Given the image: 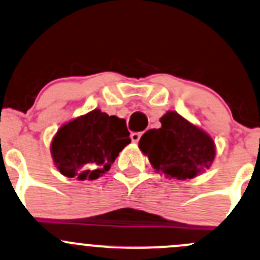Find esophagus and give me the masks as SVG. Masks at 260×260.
I'll list each match as a JSON object with an SVG mask.
<instances>
[{"label": "esophagus", "instance_id": "esophagus-1", "mask_svg": "<svg viewBox=\"0 0 260 260\" xmlns=\"http://www.w3.org/2000/svg\"><path fill=\"white\" fill-rule=\"evenodd\" d=\"M141 136H142V133H139V132L132 133V135H131V139H132L133 143H137V142L139 141V138H141Z\"/></svg>", "mask_w": 260, "mask_h": 260}]
</instances>
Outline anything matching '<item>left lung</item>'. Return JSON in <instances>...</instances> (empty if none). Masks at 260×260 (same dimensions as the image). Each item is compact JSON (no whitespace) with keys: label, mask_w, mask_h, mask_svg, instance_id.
I'll return each instance as SVG.
<instances>
[{"label":"left lung","mask_w":260,"mask_h":260,"mask_svg":"<svg viewBox=\"0 0 260 260\" xmlns=\"http://www.w3.org/2000/svg\"><path fill=\"white\" fill-rule=\"evenodd\" d=\"M159 121L162 127L147 131L138 143L157 173L169 179L185 180L210 168L217 151L206 131L176 111H168Z\"/></svg>","instance_id":"1"}]
</instances>
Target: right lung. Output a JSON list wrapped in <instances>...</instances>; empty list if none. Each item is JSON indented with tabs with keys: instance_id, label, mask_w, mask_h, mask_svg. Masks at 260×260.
Wrapping results in <instances>:
<instances>
[{
	"instance_id": "add662e5",
	"label": "right lung",
	"mask_w": 260,
	"mask_h": 260,
	"mask_svg": "<svg viewBox=\"0 0 260 260\" xmlns=\"http://www.w3.org/2000/svg\"><path fill=\"white\" fill-rule=\"evenodd\" d=\"M129 143L124 119L95 108L62 124L50 149L59 173L67 178L93 180L107 173Z\"/></svg>"
}]
</instances>
